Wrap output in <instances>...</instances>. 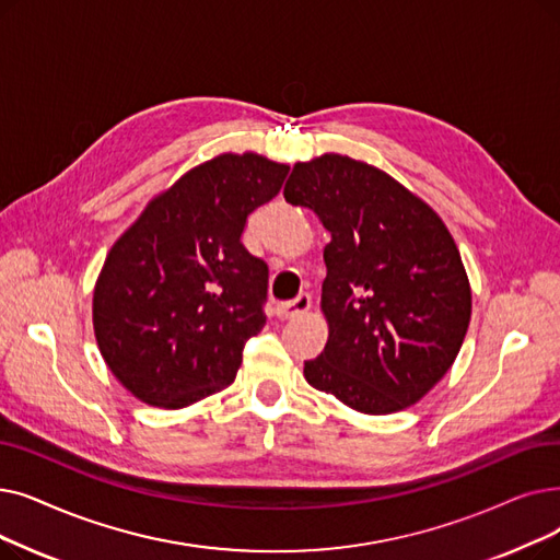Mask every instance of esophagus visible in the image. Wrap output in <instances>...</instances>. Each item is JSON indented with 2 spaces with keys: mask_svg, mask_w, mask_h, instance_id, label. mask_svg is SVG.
I'll use <instances>...</instances> for the list:
<instances>
[{
  "mask_svg": "<svg viewBox=\"0 0 560 560\" xmlns=\"http://www.w3.org/2000/svg\"><path fill=\"white\" fill-rule=\"evenodd\" d=\"M308 308H311V298H308L306 293H302V295H298L295 300L279 304V306H277V315H279L281 320H290V318H298V315L306 313Z\"/></svg>",
  "mask_w": 560,
  "mask_h": 560,
  "instance_id": "34e87169",
  "label": "esophagus"
}]
</instances>
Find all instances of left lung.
I'll use <instances>...</instances> for the list:
<instances>
[{"mask_svg":"<svg viewBox=\"0 0 560 560\" xmlns=\"http://www.w3.org/2000/svg\"><path fill=\"white\" fill-rule=\"evenodd\" d=\"M283 197L331 233L325 247L327 346L304 377L363 415L419 402L462 348L471 288L455 242L419 197L348 155L298 162Z\"/></svg>","mask_w":560,"mask_h":560,"instance_id":"left-lung-1","label":"left lung"}]
</instances>
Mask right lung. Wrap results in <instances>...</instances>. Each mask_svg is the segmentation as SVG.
<instances>
[{
  "label": "right lung",
  "instance_id": "add662e5",
  "mask_svg": "<svg viewBox=\"0 0 560 560\" xmlns=\"http://www.w3.org/2000/svg\"><path fill=\"white\" fill-rule=\"evenodd\" d=\"M288 164L220 155L187 172L116 240L93 293V329L132 396L180 409L222 392L265 325L267 262L242 245Z\"/></svg>",
  "mask_w": 560,
  "mask_h": 560
}]
</instances>
